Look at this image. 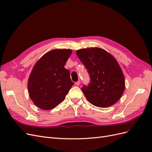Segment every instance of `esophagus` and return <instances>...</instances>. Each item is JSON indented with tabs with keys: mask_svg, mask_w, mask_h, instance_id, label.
I'll use <instances>...</instances> for the list:
<instances>
[{
	"mask_svg": "<svg viewBox=\"0 0 152 152\" xmlns=\"http://www.w3.org/2000/svg\"><path fill=\"white\" fill-rule=\"evenodd\" d=\"M80 80H78L77 82H75V85H76V86H79V85H80Z\"/></svg>",
	"mask_w": 152,
	"mask_h": 152,
	"instance_id": "obj_1",
	"label": "esophagus"
}]
</instances>
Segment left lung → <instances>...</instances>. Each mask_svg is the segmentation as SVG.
<instances>
[{
    "instance_id": "1",
    "label": "left lung",
    "mask_w": 152,
    "mask_h": 152,
    "mask_svg": "<svg viewBox=\"0 0 152 152\" xmlns=\"http://www.w3.org/2000/svg\"><path fill=\"white\" fill-rule=\"evenodd\" d=\"M76 54L91 79L89 84L82 88L87 101L100 108L116 103L125 90V78L116 59L99 48L79 49Z\"/></svg>"
}]
</instances>
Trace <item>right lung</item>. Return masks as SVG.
<instances>
[{
    "instance_id": "1",
    "label": "right lung",
    "mask_w": 152,
    "mask_h": 152,
    "mask_svg": "<svg viewBox=\"0 0 152 152\" xmlns=\"http://www.w3.org/2000/svg\"><path fill=\"white\" fill-rule=\"evenodd\" d=\"M71 49H56L48 51L36 62L28 80L30 99L44 110L55 108L65 99L73 85L65 65Z\"/></svg>"
}]
</instances>
